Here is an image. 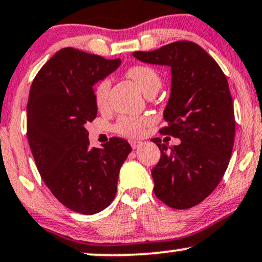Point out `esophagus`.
Returning <instances> with one entry per match:
<instances>
[{
    "instance_id": "obj_1",
    "label": "esophagus",
    "mask_w": 262,
    "mask_h": 262,
    "mask_svg": "<svg viewBox=\"0 0 262 262\" xmlns=\"http://www.w3.org/2000/svg\"><path fill=\"white\" fill-rule=\"evenodd\" d=\"M129 144H130V146L133 147V149H138V147L141 146L140 141H137V140H129Z\"/></svg>"
}]
</instances>
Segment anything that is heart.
I'll return each instance as SVG.
<instances>
[{"label": "heart", "instance_id": "b5f03b06", "mask_svg": "<svg viewBox=\"0 0 262 262\" xmlns=\"http://www.w3.org/2000/svg\"><path fill=\"white\" fill-rule=\"evenodd\" d=\"M127 75L139 88L141 93L146 96L150 94L157 93V90L161 86V79H160L159 74L146 66H134V67L128 69ZM110 85L111 83L108 79L101 80L97 84L95 89V100L97 106H103L106 103ZM150 123V118L146 117H121L115 124V130L116 133L124 135V137L137 138L144 133V130L146 127H149Z\"/></svg>", "mask_w": 262, "mask_h": 262}]
</instances>
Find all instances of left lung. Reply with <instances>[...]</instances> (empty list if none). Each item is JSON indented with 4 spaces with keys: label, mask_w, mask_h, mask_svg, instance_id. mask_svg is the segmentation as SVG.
Wrapping results in <instances>:
<instances>
[{
    "label": "left lung",
    "mask_w": 262,
    "mask_h": 262,
    "mask_svg": "<svg viewBox=\"0 0 262 262\" xmlns=\"http://www.w3.org/2000/svg\"><path fill=\"white\" fill-rule=\"evenodd\" d=\"M133 56L171 68V94L163 111L162 134L178 138L174 146L154 141L161 159L154 167V191L173 209H189L215 190L234 144V110L228 81L215 59L198 43L176 41Z\"/></svg>",
    "instance_id": "left-lung-1"
}]
</instances>
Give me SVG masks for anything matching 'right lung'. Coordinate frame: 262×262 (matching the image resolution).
<instances>
[{
	"mask_svg": "<svg viewBox=\"0 0 262 262\" xmlns=\"http://www.w3.org/2000/svg\"><path fill=\"white\" fill-rule=\"evenodd\" d=\"M119 64V58L66 47L42 66L30 88L27 135L37 171L59 203L83 215L112 203L132 151L121 138H111L102 149L90 147L85 128L97 115L93 86Z\"/></svg>",
	"mask_w": 262,
	"mask_h": 262,
	"instance_id": "obj_1",
	"label": "right lung"
}]
</instances>
